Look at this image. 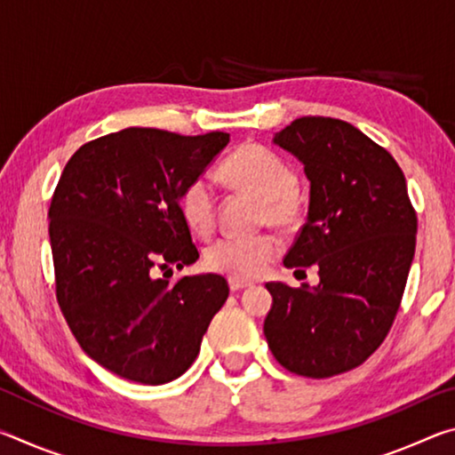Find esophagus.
Listing matches in <instances>:
<instances>
[{"mask_svg": "<svg viewBox=\"0 0 455 455\" xmlns=\"http://www.w3.org/2000/svg\"><path fill=\"white\" fill-rule=\"evenodd\" d=\"M228 287H230V291H241V289L251 287V283H249V281L235 279V276H230V279H228Z\"/></svg>", "mask_w": 455, "mask_h": 455, "instance_id": "34e87169", "label": "esophagus"}]
</instances>
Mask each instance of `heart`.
<instances>
[{
	"label": "heart",
	"instance_id": "1",
	"mask_svg": "<svg viewBox=\"0 0 455 455\" xmlns=\"http://www.w3.org/2000/svg\"><path fill=\"white\" fill-rule=\"evenodd\" d=\"M220 176L235 188L260 200L265 225L291 230L303 220V200L297 195V172L273 150L260 144H243L222 160ZM179 209L187 227L198 236H209L217 227V192L206 176L184 184ZM281 243L273 235L222 236L204 252L209 271L235 279H255L279 257Z\"/></svg>",
	"mask_w": 455,
	"mask_h": 455
}]
</instances>
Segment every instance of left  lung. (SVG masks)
I'll list each match as a JSON object with an SVG mask.
<instances>
[{"mask_svg": "<svg viewBox=\"0 0 455 455\" xmlns=\"http://www.w3.org/2000/svg\"><path fill=\"white\" fill-rule=\"evenodd\" d=\"M275 142L311 180L309 217L284 267L319 268L309 291L267 283L273 307L265 337L287 371L325 379L373 355L402 307L418 214L395 158L349 122L303 116ZM305 273V271H303Z\"/></svg>", "mask_w": 455, "mask_h": 455, "instance_id": "left-lung-1", "label": "left lung"}]
</instances>
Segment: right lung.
I'll use <instances>...</instances> for the list:
<instances>
[{"label": "right lung", "instance_id": "add662e5", "mask_svg": "<svg viewBox=\"0 0 455 455\" xmlns=\"http://www.w3.org/2000/svg\"><path fill=\"white\" fill-rule=\"evenodd\" d=\"M126 128L68 160L50 204L56 299L88 355L124 379L160 385L195 363L228 297L220 275L156 279L198 259L179 196L228 144Z\"/></svg>", "mask_w": 455, "mask_h": 455}]
</instances>
